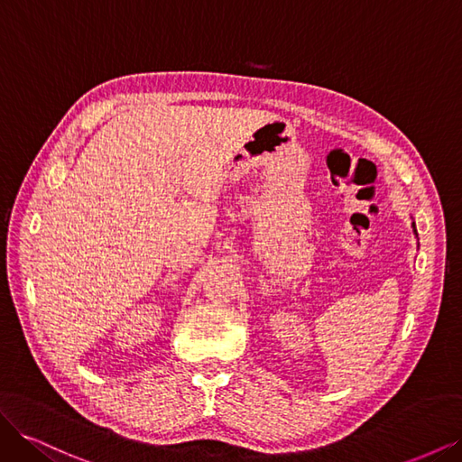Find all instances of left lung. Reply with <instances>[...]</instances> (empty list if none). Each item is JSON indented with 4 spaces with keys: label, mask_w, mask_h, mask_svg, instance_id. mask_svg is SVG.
<instances>
[{
    "label": "left lung",
    "mask_w": 462,
    "mask_h": 462,
    "mask_svg": "<svg viewBox=\"0 0 462 462\" xmlns=\"http://www.w3.org/2000/svg\"><path fill=\"white\" fill-rule=\"evenodd\" d=\"M412 233H414V236H418V233H416V226H414V221H412Z\"/></svg>",
    "instance_id": "obj_1"
}]
</instances>
